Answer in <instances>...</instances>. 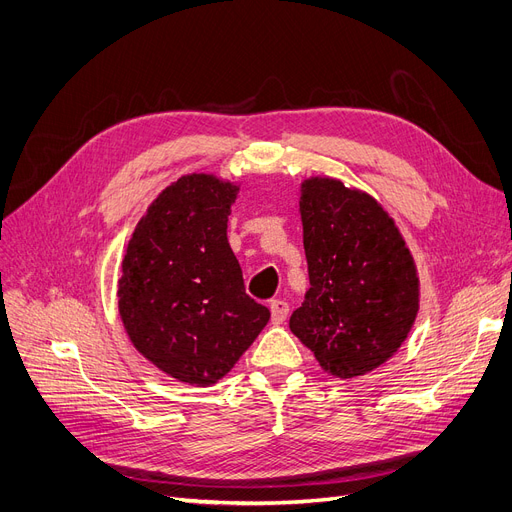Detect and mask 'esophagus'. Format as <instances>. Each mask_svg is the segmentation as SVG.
I'll return each mask as SVG.
<instances>
[{"mask_svg":"<svg viewBox=\"0 0 512 512\" xmlns=\"http://www.w3.org/2000/svg\"><path fill=\"white\" fill-rule=\"evenodd\" d=\"M288 313H290L288 302H283V300H273L271 302V321H273V325H281L285 319H288Z\"/></svg>","mask_w":512,"mask_h":512,"instance_id":"obj_1","label":"esophagus"}]
</instances>
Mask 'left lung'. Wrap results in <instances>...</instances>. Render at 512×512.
Here are the masks:
<instances>
[{"mask_svg": "<svg viewBox=\"0 0 512 512\" xmlns=\"http://www.w3.org/2000/svg\"><path fill=\"white\" fill-rule=\"evenodd\" d=\"M309 290L292 334L323 372L351 380L391 359L420 309L414 256L378 199L332 176L300 182Z\"/></svg>", "mask_w": 512, "mask_h": 512, "instance_id": "8db88e82", "label": "left lung"}]
</instances>
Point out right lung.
<instances>
[{
  "label": "right lung",
  "instance_id": "1",
  "mask_svg": "<svg viewBox=\"0 0 512 512\" xmlns=\"http://www.w3.org/2000/svg\"><path fill=\"white\" fill-rule=\"evenodd\" d=\"M239 182L193 172L163 189L128 241L117 311L134 349L170 378L227 376L271 313L245 294L227 239Z\"/></svg>",
  "mask_w": 512,
  "mask_h": 512
}]
</instances>
